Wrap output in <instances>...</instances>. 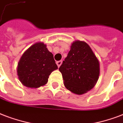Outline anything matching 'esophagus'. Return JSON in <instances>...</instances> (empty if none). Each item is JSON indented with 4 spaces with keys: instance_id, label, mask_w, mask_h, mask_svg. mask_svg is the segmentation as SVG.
<instances>
[{
    "instance_id": "obj_1",
    "label": "esophagus",
    "mask_w": 123,
    "mask_h": 123,
    "mask_svg": "<svg viewBox=\"0 0 123 123\" xmlns=\"http://www.w3.org/2000/svg\"><path fill=\"white\" fill-rule=\"evenodd\" d=\"M62 61H58V62H56V64L58 65V67H60V65H62Z\"/></svg>"
}]
</instances>
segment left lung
Returning <instances> with one entry per match:
<instances>
[{
	"instance_id": "8db88e82",
	"label": "left lung",
	"mask_w": 123,
	"mask_h": 123,
	"mask_svg": "<svg viewBox=\"0 0 123 123\" xmlns=\"http://www.w3.org/2000/svg\"><path fill=\"white\" fill-rule=\"evenodd\" d=\"M64 86L77 95L91 90L100 74L99 62L89 45L84 41L72 43L68 55L60 68Z\"/></svg>"
}]
</instances>
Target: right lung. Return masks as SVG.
I'll return each mask as SVG.
<instances>
[{
  "label": "right lung",
  "instance_id": "1",
  "mask_svg": "<svg viewBox=\"0 0 123 123\" xmlns=\"http://www.w3.org/2000/svg\"><path fill=\"white\" fill-rule=\"evenodd\" d=\"M58 69L53 54L42 42L26 50L18 63L17 75L22 84L31 88L44 86L52 72Z\"/></svg>",
  "mask_w": 123,
  "mask_h": 123
}]
</instances>
